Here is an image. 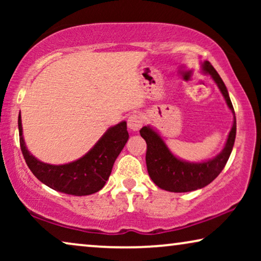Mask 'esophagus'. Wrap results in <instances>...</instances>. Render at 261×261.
I'll use <instances>...</instances> for the list:
<instances>
[{
  "label": "esophagus",
  "instance_id": "1",
  "mask_svg": "<svg viewBox=\"0 0 261 261\" xmlns=\"http://www.w3.org/2000/svg\"><path fill=\"white\" fill-rule=\"evenodd\" d=\"M142 123H144V121H142V117L139 115V114H133V115H130L128 117V121H127V124H128V128H129L130 130L133 132H137L141 128Z\"/></svg>",
  "mask_w": 261,
  "mask_h": 261
}]
</instances>
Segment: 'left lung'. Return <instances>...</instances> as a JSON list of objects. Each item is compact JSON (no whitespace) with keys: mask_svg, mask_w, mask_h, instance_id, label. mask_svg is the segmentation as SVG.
I'll use <instances>...</instances> for the list:
<instances>
[{"mask_svg":"<svg viewBox=\"0 0 261 261\" xmlns=\"http://www.w3.org/2000/svg\"><path fill=\"white\" fill-rule=\"evenodd\" d=\"M202 70L204 73H209L212 76L220 91L222 92L228 108L234 115L233 126L221 153L215 158L202 163H189L177 158L167 147L163 138L152 127H142L140 134L147 144L146 165H147L148 174L154 184L163 190L188 192L204 188L205 185L212 183L223 170L233 149L235 135H237V119H235L234 108L228 95V90L223 81L221 80L220 74L216 72V70L208 60L202 64Z\"/></svg>","mask_w":261,"mask_h":261,"instance_id":"1","label":"left lung"}]
</instances>
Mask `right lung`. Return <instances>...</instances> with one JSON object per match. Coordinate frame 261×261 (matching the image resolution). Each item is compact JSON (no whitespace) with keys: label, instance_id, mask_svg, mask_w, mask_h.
<instances>
[{"label":"right lung","instance_id":"obj_1","mask_svg":"<svg viewBox=\"0 0 261 261\" xmlns=\"http://www.w3.org/2000/svg\"><path fill=\"white\" fill-rule=\"evenodd\" d=\"M17 123L21 152L32 173L53 190L73 196L95 194L105 187L112 173L114 163L129 138L127 122L122 121L110 127L82 158L64 165H51L31 154L22 137L21 115H19Z\"/></svg>","mask_w":261,"mask_h":261}]
</instances>
